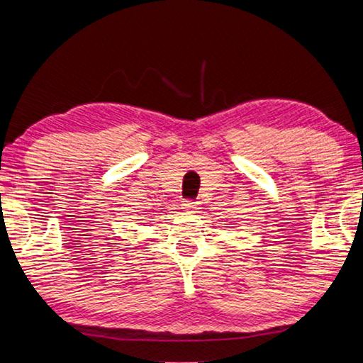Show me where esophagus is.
Wrapping results in <instances>:
<instances>
[{"label":"esophagus","instance_id":"1","mask_svg":"<svg viewBox=\"0 0 363 363\" xmlns=\"http://www.w3.org/2000/svg\"><path fill=\"white\" fill-rule=\"evenodd\" d=\"M182 208H184V211H187V212H197L201 207H199V202L184 201V202H182Z\"/></svg>","mask_w":363,"mask_h":363}]
</instances>
